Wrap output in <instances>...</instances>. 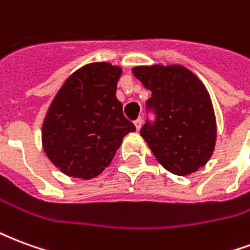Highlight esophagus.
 Wrapping results in <instances>:
<instances>
[{
    "label": "esophagus",
    "instance_id": "1",
    "mask_svg": "<svg viewBox=\"0 0 250 250\" xmlns=\"http://www.w3.org/2000/svg\"><path fill=\"white\" fill-rule=\"evenodd\" d=\"M142 122H143V120H142V118H138V119H136L135 122H134V125H135L136 130H141V127H142Z\"/></svg>",
    "mask_w": 250,
    "mask_h": 250
}]
</instances>
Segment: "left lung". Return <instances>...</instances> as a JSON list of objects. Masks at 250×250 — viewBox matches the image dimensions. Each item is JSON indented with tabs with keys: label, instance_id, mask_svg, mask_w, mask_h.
I'll return each instance as SVG.
<instances>
[{
	"label": "left lung",
	"instance_id": "left-lung-1",
	"mask_svg": "<svg viewBox=\"0 0 250 250\" xmlns=\"http://www.w3.org/2000/svg\"><path fill=\"white\" fill-rule=\"evenodd\" d=\"M134 76L151 91L142 138L163 167L175 175L197 171L214 151L213 104L198 77L182 65L132 68Z\"/></svg>",
	"mask_w": 250,
	"mask_h": 250
}]
</instances>
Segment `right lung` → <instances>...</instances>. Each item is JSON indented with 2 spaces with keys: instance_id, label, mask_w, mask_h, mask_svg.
Segmentation results:
<instances>
[{
  "instance_id": "obj_1",
  "label": "right lung",
  "mask_w": 250,
  "mask_h": 250,
  "mask_svg": "<svg viewBox=\"0 0 250 250\" xmlns=\"http://www.w3.org/2000/svg\"><path fill=\"white\" fill-rule=\"evenodd\" d=\"M119 66L92 62L66 79L42 125V146L69 177L91 179L107 167L122 141L135 131L116 99Z\"/></svg>"
}]
</instances>
